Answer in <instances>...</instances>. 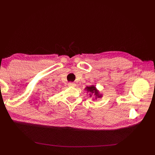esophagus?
Returning a JSON list of instances; mask_svg holds the SVG:
<instances>
[{
	"instance_id": "esophagus-1",
	"label": "esophagus",
	"mask_w": 155,
	"mask_h": 155,
	"mask_svg": "<svg viewBox=\"0 0 155 155\" xmlns=\"http://www.w3.org/2000/svg\"><path fill=\"white\" fill-rule=\"evenodd\" d=\"M68 86H70V87H76V83H72V82H70V83H68Z\"/></svg>"
}]
</instances>
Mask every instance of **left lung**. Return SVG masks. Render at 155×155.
Listing matches in <instances>:
<instances>
[{
  "instance_id": "left-lung-1",
  "label": "left lung",
  "mask_w": 155,
  "mask_h": 155,
  "mask_svg": "<svg viewBox=\"0 0 155 155\" xmlns=\"http://www.w3.org/2000/svg\"><path fill=\"white\" fill-rule=\"evenodd\" d=\"M85 90L87 91V92L89 94V96L91 97L94 96V99H92L93 100H97L99 98H101L103 97L102 94L100 92L99 90H97L95 85H94L85 87Z\"/></svg>"
}]
</instances>
